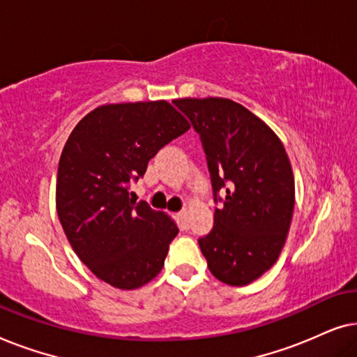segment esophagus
<instances>
[{
	"instance_id": "34e87169",
	"label": "esophagus",
	"mask_w": 357,
	"mask_h": 357,
	"mask_svg": "<svg viewBox=\"0 0 357 357\" xmlns=\"http://www.w3.org/2000/svg\"><path fill=\"white\" fill-rule=\"evenodd\" d=\"M177 218H178V221L183 224V226H188V211H187V209H183V211H180V213L177 214Z\"/></svg>"
}]
</instances>
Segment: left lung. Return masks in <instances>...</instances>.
Wrapping results in <instances>:
<instances>
[{"label":"left lung","mask_w":357,"mask_h":357,"mask_svg":"<svg viewBox=\"0 0 357 357\" xmlns=\"http://www.w3.org/2000/svg\"><path fill=\"white\" fill-rule=\"evenodd\" d=\"M202 138L211 174L214 226L198 241L209 271L245 286L275 265L294 211V175L275 131L245 107L222 97L174 100ZM221 199V198H219Z\"/></svg>","instance_id":"left-lung-1"}]
</instances>
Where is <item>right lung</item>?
I'll list each match as a JSON object with an SVG mask.
<instances>
[{
  "instance_id": "add662e5",
  "label": "right lung",
  "mask_w": 357,
  "mask_h": 357,
  "mask_svg": "<svg viewBox=\"0 0 357 357\" xmlns=\"http://www.w3.org/2000/svg\"><path fill=\"white\" fill-rule=\"evenodd\" d=\"M187 130L172 104L149 100L100 105L71 131L58 164V218L79 260L107 284L138 289L162 270L178 227L136 203L130 182Z\"/></svg>"
}]
</instances>
